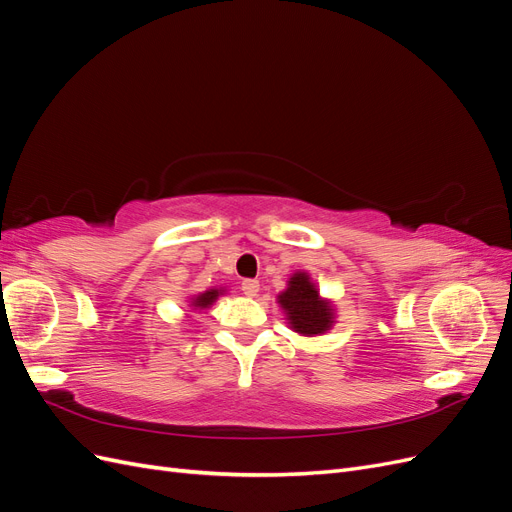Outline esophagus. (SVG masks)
I'll list each match as a JSON object with an SVG mask.
<instances>
[{
	"instance_id": "34e87169",
	"label": "esophagus",
	"mask_w": 512,
	"mask_h": 512,
	"mask_svg": "<svg viewBox=\"0 0 512 512\" xmlns=\"http://www.w3.org/2000/svg\"><path fill=\"white\" fill-rule=\"evenodd\" d=\"M241 290H243L245 297H256L258 290H260V282L258 280H243Z\"/></svg>"
}]
</instances>
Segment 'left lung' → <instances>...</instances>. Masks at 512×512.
<instances>
[{"label": "left lung", "instance_id": "1", "mask_svg": "<svg viewBox=\"0 0 512 512\" xmlns=\"http://www.w3.org/2000/svg\"><path fill=\"white\" fill-rule=\"evenodd\" d=\"M277 303L284 309L288 327L303 337L327 333L335 324L333 301L320 297V290L307 271L290 275L286 290L277 294Z\"/></svg>", "mask_w": 512, "mask_h": 512}]
</instances>
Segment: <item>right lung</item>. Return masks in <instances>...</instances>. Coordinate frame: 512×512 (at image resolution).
<instances>
[{"label": "right lung", "mask_w": 512, "mask_h": 512, "mask_svg": "<svg viewBox=\"0 0 512 512\" xmlns=\"http://www.w3.org/2000/svg\"><path fill=\"white\" fill-rule=\"evenodd\" d=\"M224 292H226V288H209V290L200 292V294H192V297H190V307H194V309H207L215 301H218V297H220V294H224Z\"/></svg>", "instance_id": "right-lung-1"}]
</instances>
